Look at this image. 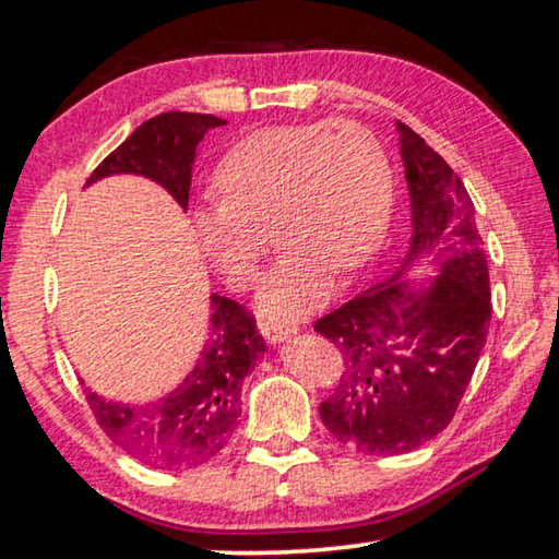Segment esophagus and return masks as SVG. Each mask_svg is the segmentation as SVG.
<instances>
[{
  "instance_id": "esophagus-1",
  "label": "esophagus",
  "mask_w": 559,
  "mask_h": 559,
  "mask_svg": "<svg viewBox=\"0 0 559 559\" xmlns=\"http://www.w3.org/2000/svg\"><path fill=\"white\" fill-rule=\"evenodd\" d=\"M261 333L269 343H283V340L298 333V325L290 320H266V323H261Z\"/></svg>"
}]
</instances>
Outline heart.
Segmentation results:
<instances>
[{"label": "heart", "mask_w": 559, "mask_h": 559, "mask_svg": "<svg viewBox=\"0 0 559 559\" xmlns=\"http://www.w3.org/2000/svg\"><path fill=\"white\" fill-rule=\"evenodd\" d=\"M219 200L194 212L202 251L229 286L246 290L269 251L283 243L259 296L263 313L293 316L328 296L333 271L365 266L390 229V157L359 122L310 120L263 128L222 157Z\"/></svg>", "instance_id": "1"}]
</instances>
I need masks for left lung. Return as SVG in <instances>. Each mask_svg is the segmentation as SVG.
Here are the masks:
<instances>
[{"label":"left lung","mask_w":559,"mask_h":559,"mask_svg":"<svg viewBox=\"0 0 559 559\" xmlns=\"http://www.w3.org/2000/svg\"><path fill=\"white\" fill-rule=\"evenodd\" d=\"M396 130L414 226L402 269L429 259L439 276L419 290L396 271L316 320L345 365L320 419L367 456L406 453L449 427L490 323L488 263L466 187L409 126L396 120Z\"/></svg>","instance_id":"obj_1"}]
</instances>
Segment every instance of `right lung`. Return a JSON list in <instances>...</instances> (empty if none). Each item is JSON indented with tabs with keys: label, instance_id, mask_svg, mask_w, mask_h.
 <instances>
[{
	"label": "right lung",
	"instance_id": "add662e5",
	"mask_svg": "<svg viewBox=\"0 0 559 559\" xmlns=\"http://www.w3.org/2000/svg\"><path fill=\"white\" fill-rule=\"evenodd\" d=\"M226 120L204 112H159L93 169L88 182L140 175L163 185L187 212L197 145ZM212 330L197 367L173 394L150 404L106 402L86 392L100 429L132 459L153 468H192L214 459L239 424L241 384L266 343L257 318L231 298L212 293Z\"/></svg>",
	"mask_w": 559,
	"mask_h": 559
}]
</instances>
